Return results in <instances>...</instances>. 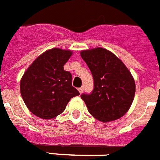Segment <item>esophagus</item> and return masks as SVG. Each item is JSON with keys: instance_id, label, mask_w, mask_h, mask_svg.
I'll use <instances>...</instances> for the list:
<instances>
[{"instance_id": "esophagus-1", "label": "esophagus", "mask_w": 160, "mask_h": 160, "mask_svg": "<svg viewBox=\"0 0 160 160\" xmlns=\"http://www.w3.org/2000/svg\"><path fill=\"white\" fill-rule=\"evenodd\" d=\"M78 91H79V92H80V94H81V93L84 92V87H80V88L78 89Z\"/></svg>"}]
</instances>
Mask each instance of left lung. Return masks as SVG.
<instances>
[{"mask_svg":"<svg viewBox=\"0 0 160 160\" xmlns=\"http://www.w3.org/2000/svg\"><path fill=\"white\" fill-rule=\"evenodd\" d=\"M94 80L93 92L82 94L89 113L101 122L124 116L134 100L136 84L125 63L102 47L80 51Z\"/></svg>","mask_w":160,"mask_h":160,"instance_id":"1","label":"left lung"}]
</instances>
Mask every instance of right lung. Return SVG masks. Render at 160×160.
I'll use <instances>...</instances> for the list:
<instances>
[{
  "label": "right lung",
  "mask_w": 160,
  "mask_h": 160,
  "mask_svg": "<svg viewBox=\"0 0 160 160\" xmlns=\"http://www.w3.org/2000/svg\"><path fill=\"white\" fill-rule=\"evenodd\" d=\"M73 55L71 50L52 48L35 58L20 80V92L33 114L43 119L64 111L71 98L80 95L72 86V75L63 66Z\"/></svg>",
  "instance_id": "right-lung-1"
}]
</instances>
